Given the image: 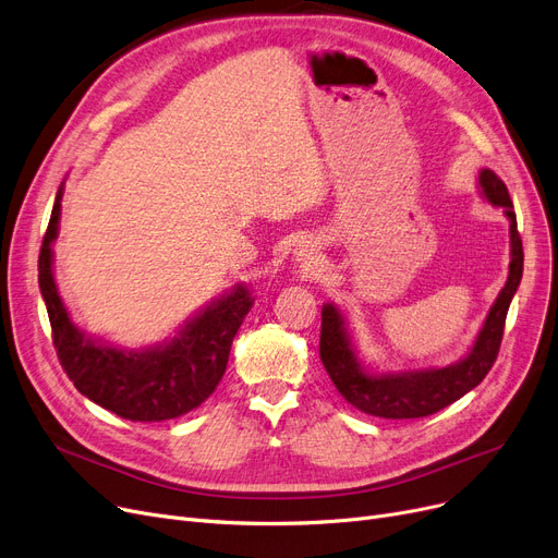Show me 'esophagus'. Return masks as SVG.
<instances>
[{"instance_id":"obj_1","label":"esophagus","mask_w":558,"mask_h":558,"mask_svg":"<svg viewBox=\"0 0 558 558\" xmlns=\"http://www.w3.org/2000/svg\"><path fill=\"white\" fill-rule=\"evenodd\" d=\"M296 262L303 266V269H317L319 264V253H317V246L312 244V241H305L303 246L296 248Z\"/></svg>"}]
</instances>
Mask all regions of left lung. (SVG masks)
<instances>
[{
	"label": "left lung",
	"mask_w": 558,
	"mask_h": 558,
	"mask_svg": "<svg viewBox=\"0 0 558 558\" xmlns=\"http://www.w3.org/2000/svg\"><path fill=\"white\" fill-rule=\"evenodd\" d=\"M478 189L490 205L504 207L506 219L511 223V264H508L506 284L493 303L486 322H483L474 339V347L463 360L440 369L385 374L372 372L355 353L344 314L332 303H326L322 307V362L330 380L335 383L337 392L353 408L362 410V413L385 420L426 417L474 390L493 369L504 337L506 312L522 280L524 253L513 203L511 196H508L506 184L490 168H483L478 173Z\"/></svg>",
	"instance_id": "8db88e82"
}]
</instances>
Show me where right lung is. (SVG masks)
Here are the masks:
<instances>
[{"label":"right lung","instance_id":"obj_1","mask_svg":"<svg viewBox=\"0 0 558 558\" xmlns=\"http://www.w3.org/2000/svg\"><path fill=\"white\" fill-rule=\"evenodd\" d=\"M61 198L63 184L43 236L38 284L63 372L84 397L123 420L163 422L191 413L226 374L232 339L255 303L251 289L236 284L163 344L128 351L90 339L70 322L54 282L52 244L59 234Z\"/></svg>","mask_w":558,"mask_h":558}]
</instances>
